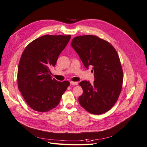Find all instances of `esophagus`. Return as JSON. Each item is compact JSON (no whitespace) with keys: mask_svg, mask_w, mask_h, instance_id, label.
Wrapping results in <instances>:
<instances>
[{"mask_svg":"<svg viewBox=\"0 0 147 147\" xmlns=\"http://www.w3.org/2000/svg\"><path fill=\"white\" fill-rule=\"evenodd\" d=\"M70 84H71V85H73V86H77V85H78V82L71 81V82H70Z\"/></svg>","mask_w":147,"mask_h":147,"instance_id":"1","label":"esophagus"}]
</instances>
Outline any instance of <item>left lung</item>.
Listing matches in <instances>:
<instances>
[{
  "label": "left lung",
  "instance_id": "left-lung-1",
  "mask_svg": "<svg viewBox=\"0 0 147 147\" xmlns=\"http://www.w3.org/2000/svg\"><path fill=\"white\" fill-rule=\"evenodd\" d=\"M71 45L85 67H92L94 76L93 84L87 80L79 84L83 89L79 104L92 114L107 112L117 101L123 80L117 51L108 41L92 35L76 36Z\"/></svg>",
  "mask_w": 147,
  "mask_h": 147
}]
</instances>
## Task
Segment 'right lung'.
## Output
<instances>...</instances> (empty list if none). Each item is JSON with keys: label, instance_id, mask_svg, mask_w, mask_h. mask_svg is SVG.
<instances>
[{"label": "right lung", "instance_id": "obj_1", "mask_svg": "<svg viewBox=\"0 0 147 147\" xmlns=\"http://www.w3.org/2000/svg\"><path fill=\"white\" fill-rule=\"evenodd\" d=\"M71 35H46L32 41L24 50L18 69V86L29 106L48 112L57 106L69 82L51 76V68L68 44Z\"/></svg>", "mask_w": 147, "mask_h": 147}]
</instances>
